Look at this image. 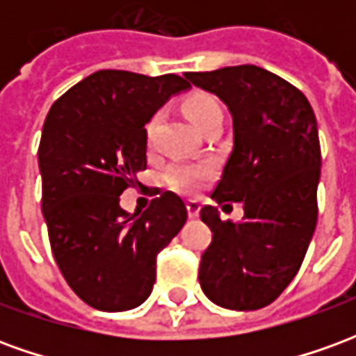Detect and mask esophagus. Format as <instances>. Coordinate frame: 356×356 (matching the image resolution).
<instances>
[{"instance_id": "34e87169", "label": "esophagus", "mask_w": 356, "mask_h": 356, "mask_svg": "<svg viewBox=\"0 0 356 356\" xmlns=\"http://www.w3.org/2000/svg\"><path fill=\"white\" fill-rule=\"evenodd\" d=\"M200 202L198 200H188L186 202V209H188V217H196L200 213Z\"/></svg>"}]
</instances>
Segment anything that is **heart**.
Wrapping results in <instances>:
<instances>
[{
	"label": "heart",
	"mask_w": 356,
	"mask_h": 356,
	"mask_svg": "<svg viewBox=\"0 0 356 356\" xmlns=\"http://www.w3.org/2000/svg\"><path fill=\"white\" fill-rule=\"evenodd\" d=\"M183 108H185L186 116L193 120V124L198 129H204L211 122H223L221 102L208 91H194L193 95H188L185 102H183ZM156 125H158V114L150 118L147 127H145V135H147L148 143L154 137ZM209 173H211V168L208 163L177 162L171 163L170 168L165 170L163 177H165L168 185L177 188L181 193H194L208 181Z\"/></svg>",
	"instance_id": "heart-1"
}]
</instances>
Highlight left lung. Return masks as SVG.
Returning a JSON list of instances; mask_svg holds the SVG:
<instances>
[{
    "instance_id": "1",
    "label": "left lung",
    "mask_w": 356,
    "mask_h": 356,
    "mask_svg": "<svg viewBox=\"0 0 356 356\" xmlns=\"http://www.w3.org/2000/svg\"><path fill=\"white\" fill-rule=\"evenodd\" d=\"M185 78L231 110L234 145L211 198L223 208L244 206L238 223L221 221L213 206L200 209L213 236L198 280L219 307L255 311L286 290L313 238L322 162L316 118L298 88L259 66Z\"/></svg>"
}]
</instances>
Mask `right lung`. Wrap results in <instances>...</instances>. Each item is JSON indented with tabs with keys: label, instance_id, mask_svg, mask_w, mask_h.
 <instances>
[{
	"label": "right lung",
	"instance_id": "add662e5",
	"mask_svg": "<svg viewBox=\"0 0 356 356\" xmlns=\"http://www.w3.org/2000/svg\"><path fill=\"white\" fill-rule=\"evenodd\" d=\"M188 81L177 74L145 76L99 70L53 102L38 162L42 211L55 261L74 293L106 313L139 307L156 280V255L186 221L171 191L139 217L120 194L147 170L145 124Z\"/></svg>",
	"mask_w": 356,
	"mask_h": 356
}]
</instances>
